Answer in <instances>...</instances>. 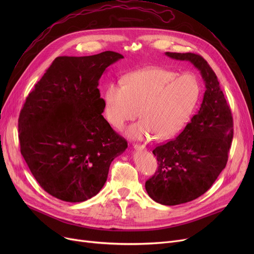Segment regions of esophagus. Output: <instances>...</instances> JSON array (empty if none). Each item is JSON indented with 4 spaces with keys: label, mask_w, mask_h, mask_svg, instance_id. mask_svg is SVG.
<instances>
[{
    "label": "esophagus",
    "mask_w": 254,
    "mask_h": 254,
    "mask_svg": "<svg viewBox=\"0 0 254 254\" xmlns=\"http://www.w3.org/2000/svg\"><path fill=\"white\" fill-rule=\"evenodd\" d=\"M134 148L136 150H144L146 147L145 145H141V144H134Z\"/></svg>",
    "instance_id": "1"
}]
</instances>
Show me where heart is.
<instances>
[{
	"label": "heart",
	"mask_w": 254,
	"mask_h": 254,
	"mask_svg": "<svg viewBox=\"0 0 254 254\" xmlns=\"http://www.w3.org/2000/svg\"><path fill=\"white\" fill-rule=\"evenodd\" d=\"M122 82H110L104 93V114L116 129H123L140 111L142 119L127 129L130 139L176 136L190 120L201 96V85L192 73L177 75L168 69L136 71Z\"/></svg>",
	"instance_id": "obj_1"
}]
</instances>
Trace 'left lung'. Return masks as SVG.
I'll use <instances>...</instances> for the list:
<instances>
[{"mask_svg":"<svg viewBox=\"0 0 254 254\" xmlns=\"http://www.w3.org/2000/svg\"><path fill=\"white\" fill-rule=\"evenodd\" d=\"M189 61L199 71L206 90L198 112L174 140L153 149L158 169L145 183L148 195L166 206L188 203L204 194L225 168L234 136L233 116L209 64L195 53L166 52Z\"/></svg>","mask_w":254,"mask_h":254,"instance_id":"left-lung-1","label":"left lung"}]
</instances>
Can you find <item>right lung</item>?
Listing matches in <instances>:
<instances>
[{
	"instance_id": "obj_1",
	"label": "right lung",
	"mask_w": 254,
	"mask_h": 254,
	"mask_svg": "<svg viewBox=\"0 0 254 254\" xmlns=\"http://www.w3.org/2000/svg\"><path fill=\"white\" fill-rule=\"evenodd\" d=\"M122 59L114 51L57 58L20 111V152L40 186L62 201L95 196L113 159L127 148L102 115L98 88L106 69Z\"/></svg>"
}]
</instances>
